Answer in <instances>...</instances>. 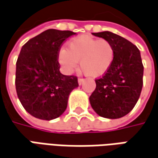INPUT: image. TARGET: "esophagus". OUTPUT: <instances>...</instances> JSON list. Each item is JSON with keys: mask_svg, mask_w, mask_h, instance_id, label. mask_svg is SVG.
<instances>
[{"mask_svg": "<svg viewBox=\"0 0 158 158\" xmlns=\"http://www.w3.org/2000/svg\"><path fill=\"white\" fill-rule=\"evenodd\" d=\"M83 81H84V79H83V78H81V77H80V78H78V83H79L80 85L82 84Z\"/></svg>", "mask_w": 158, "mask_h": 158, "instance_id": "34e87169", "label": "esophagus"}]
</instances>
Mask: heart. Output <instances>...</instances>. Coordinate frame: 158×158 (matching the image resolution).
I'll return each instance as SVG.
<instances>
[{
  "label": "heart",
  "instance_id": "heart-1",
  "mask_svg": "<svg viewBox=\"0 0 158 158\" xmlns=\"http://www.w3.org/2000/svg\"><path fill=\"white\" fill-rule=\"evenodd\" d=\"M114 56V46L109 40L83 35L70 41L66 50L59 52L58 60L69 72L77 68V62H80L81 71L86 76L99 77L110 68Z\"/></svg>",
  "mask_w": 158,
  "mask_h": 158
}]
</instances>
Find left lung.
Listing matches in <instances>:
<instances>
[{"instance_id":"8db88e82","label":"left lung","mask_w":158,"mask_h":158,"mask_svg":"<svg viewBox=\"0 0 158 158\" xmlns=\"http://www.w3.org/2000/svg\"><path fill=\"white\" fill-rule=\"evenodd\" d=\"M92 34L109 40L114 56L110 68L95 80L96 88L90 95V104L103 118H121L132 110L141 94L143 65L140 52L130 41L114 32Z\"/></svg>"}]
</instances>
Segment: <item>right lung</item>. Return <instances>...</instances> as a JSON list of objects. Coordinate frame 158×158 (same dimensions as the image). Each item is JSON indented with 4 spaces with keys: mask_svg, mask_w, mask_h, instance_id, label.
Instances as JSON below:
<instances>
[{
    "mask_svg": "<svg viewBox=\"0 0 158 158\" xmlns=\"http://www.w3.org/2000/svg\"><path fill=\"white\" fill-rule=\"evenodd\" d=\"M76 33L48 29L24 44L16 62L15 87L19 102L33 117L51 120L68 105L69 94L78 87L76 76L60 72L59 51Z\"/></svg>",
    "mask_w": 158,
    "mask_h": 158,
    "instance_id": "right-lung-1",
    "label": "right lung"
}]
</instances>
